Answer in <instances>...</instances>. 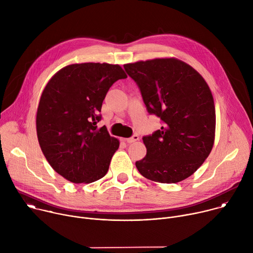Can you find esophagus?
Returning <instances> with one entry per match:
<instances>
[{"mask_svg": "<svg viewBox=\"0 0 253 253\" xmlns=\"http://www.w3.org/2000/svg\"><path fill=\"white\" fill-rule=\"evenodd\" d=\"M137 140H139V136L137 135V134H134L132 137H130V138H128V139H125V141L127 142V143H134L135 141H137Z\"/></svg>", "mask_w": 253, "mask_h": 253, "instance_id": "34e87169", "label": "esophagus"}]
</instances>
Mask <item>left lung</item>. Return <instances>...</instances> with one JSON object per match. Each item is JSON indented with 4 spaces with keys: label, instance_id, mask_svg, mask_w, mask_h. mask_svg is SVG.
<instances>
[{
    "label": "left lung",
    "instance_id": "8db88e82",
    "mask_svg": "<svg viewBox=\"0 0 253 253\" xmlns=\"http://www.w3.org/2000/svg\"><path fill=\"white\" fill-rule=\"evenodd\" d=\"M137 84L150 115L162 127L143 136L147 153L137 161L141 175L160 183H177L192 175L211 152L215 107L202 76L188 64L154 59L124 65Z\"/></svg>",
    "mask_w": 253,
    "mask_h": 253
}]
</instances>
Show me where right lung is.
<instances>
[{
	"instance_id": "obj_1",
	"label": "right lung",
	"mask_w": 253,
	"mask_h": 253,
	"mask_svg": "<svg viewBox=\"0 0 253 253\" xmlns=\"http://www.w3.org/2000/svg\"><path fill=\"white\" fill-rule=\"evenodd\" d=\"M126 78L119 65L73 64L45 87L36 119L38 140L49 164L69 181L91 183L108 172L119 141L97 123L107 92Z\"/></svg>"
}]
</instances>
